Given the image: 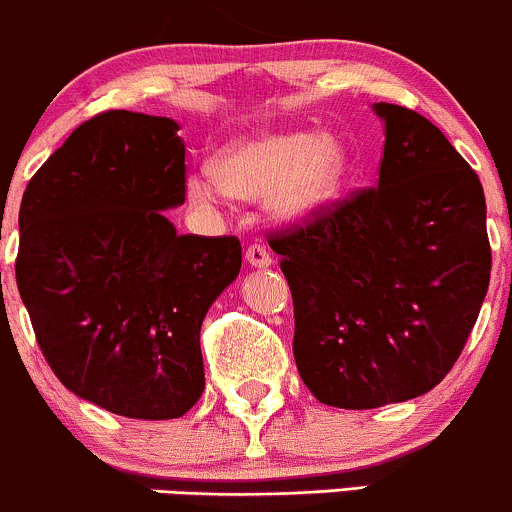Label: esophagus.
<instances>
[{
	"mask_svg": "<svg viewBox=\"0 0 512 512\" xmlns=\"http://www.w3.org/2000/svg\"><path fill=\"white\" fill-rule=\"evenodd\" d=\"M246 263L254 268H268L273 263V258L263 244H251L249 249H246Z\"/></svg>",
	"mask_w": 512,
	"mask_h": 512,
	"instance_id": "1",
	"label": "esophagus"
}]
</instances>
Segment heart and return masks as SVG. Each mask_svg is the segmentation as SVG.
<instances>
[{
    "label": "heart",
    "mask_w": 512,
    "mask_h": 512,
    "mask_svg": "<svg viewBox=\"0 0 512 512\" xmlns=\"http://www.w3.org/2000/svg\"><path fill=\"white\" fill-rule=\"evenodd\" d=\"M349 180V151L320 131H280L236 139L217 153L210 168L185 178L190 202L210 207L229 195L266 200L273 217L305 224L339 202Z\"/></svg>",
    "instance_id": "1"
}]
</instances>
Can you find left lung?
<instances>
[{"instance_id": "8db88e82", "label": "left lung", "mask_w": 512, "mask_h": 512, "mask_svg": "<svg viewBox=\"0 0 512 512\" xmlns=\"http://www.w3.org/2000/svg\"><path fill=\"white\" fill-rule=\"evenodd\" d=\"M378 188L271 234L293 293V354L324 405L381 408L427 393L459 359L491 280L478 175L430 119L376 102Z\"/></svg>"}]
</instances>
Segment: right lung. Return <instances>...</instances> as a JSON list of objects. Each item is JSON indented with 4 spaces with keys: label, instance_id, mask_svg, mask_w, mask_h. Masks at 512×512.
<instances>
[{
    "label": "right lung",
    "instance_id": "obj_1",
    "mask_svg": "<svg viewBox=\"0 0 512 512\" xmlns=\"http://www.w3.org/2000/svg\"><path fill=\"white\" fill-rule=\"evenodd\" d=\"M168 117L112 109L36 170L16 285L65 388L114 415L173 420L205 390L200 327L241 268L236 236L178 234L185 144Z\"/></svg>",
    "mask_w": 512,
    "mask_h": 512
}]
</instances>
